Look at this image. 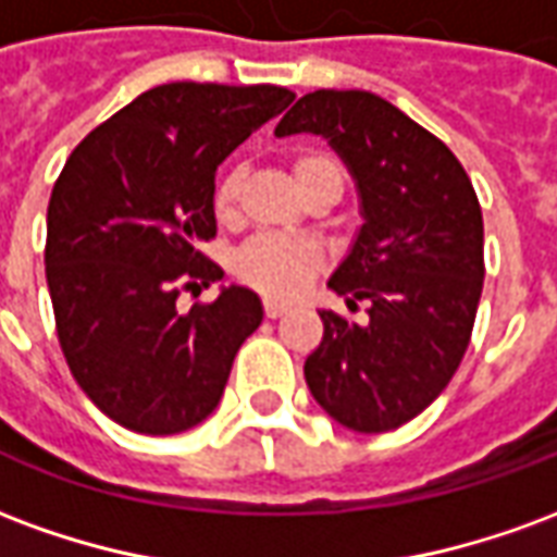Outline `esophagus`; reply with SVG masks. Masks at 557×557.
<instances>
[{
  "label": "esophagus",
  "mask_w": 557,
  "mask_h": 557,
  "mask_svg": "<svg viewBox=\"0 0 557 557\" xmlns=\"http://www.w3.org/2000/svg\"><path fill=\"white\" fill-rule=\"evenodd\" d=\"M262 310H265L268 319H277V315H283L286 310H289V304L274 301V298H265V301H262Z\"/></svg>",
  "instance_id": "1"
}]
</instances>
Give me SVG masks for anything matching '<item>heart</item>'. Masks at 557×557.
<instances>
[{
	"label": "heart",
	"mask_w": 557,
	"mask_h": 557,
	"mask_svg": "<svg viewBox=\"0 0 557 557\" xmlns=\"http://www.w3.org/2000/svg\"><path fill=\"white\" fill-rule=\"evenodd\" d=\"M289 170L301 194L310 202L331 199L337 202L346 187V163L337 151L322 146L295 148L289 154ZM244 170L232 166L218 178L211 190V211L223 226L242 223ZM322 247L310 238H283V235H259L235 253V277L250 289L265 292L274 298H289L313 280L322 268Z\"/></svg>",
	"instance_id": "obj_1"
}]
</instances>
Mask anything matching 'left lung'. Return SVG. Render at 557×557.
Returning <instances> with one entry per match:
<instances>
[{"mask_svg":"<svg viewBox=\"0 0 557 557\" xmlns=\"http://www.w3.org/2000/svg\"><path fill=\"white\" fill-rule=\"evenodd\" d=\"M322 134L358 182L363 226L327 286L370 301L358 325L322 310L304 363L315 403L355 432L418 418L462 363L483 292V214L468 172L442 139L370 91L319 89L277 134Z\"/></svg>","mask_w":557,"mask_h":557,"instance_id":"8db88e82","label":"left lung"}]
</instances>
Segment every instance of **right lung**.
<instances>
[{"label":"right lung","mask_w":557,"mask_h":557,"mask_svg":"<svg viewBox=\"0 0 557 557\" xmlns=\"http://www.w3.org/2000/svg\"><path fill=\"white\" fill-rule=\"evenodd\" d=\"M283 86L166 83L83 139L47 206V286L77 385L143 435H175L218 409L235 351L262 322L244 286L182 313L178 295L223 277L196 247L223 158L292 103Z\"/></svg>","instance_id":"add662e5"}]
</instances>
